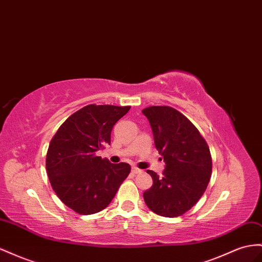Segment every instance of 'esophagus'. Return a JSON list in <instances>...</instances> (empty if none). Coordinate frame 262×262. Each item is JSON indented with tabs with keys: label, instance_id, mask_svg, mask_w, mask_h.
Masks as SVG:
<instances>
[{
	"label": "esophagus",
	"instance_id": "esophagus-1",
	"mask_svg": "<svg viewBox=\"0 0 262 262\" xmlns=\"http://www.w3.org/2000/svg\"><path fill=\"white\" fill-rule=\"evenodd\" d=\"M142 171H141L140 168H138V167H132V173L133 174H139V173H141Z\"/></svg>",
	"mask_w": 262,
	"mask_h": 262
}]
</instances>
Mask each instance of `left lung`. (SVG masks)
Wrapping results in <instances>:
<instances>
[{"label":"left lung","mask_w":262,"mask_h":262,"mask_svg":"<svg viewBox=\"0 0 262 262\" xmlns=\"http://www.w3.org/2000/svg\"><path fill=\"white\" fill-rule=\"evenodd\" d=\"M152 128L154 144L163 157L160 176L147 169L153 185L143 193L146 206L164 217H178L200 201L210 180L211 155L200 131L180 111L167 105L142 110Z\"/></svg>","instance_id":"8db88e82"}]
</instances>
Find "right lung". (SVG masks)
Listing matches in <instances>:
<instances>
[{"instance_id":"add662e5","label":"right lung","mask_w":262,"mask_h":262,"mask_svg":"<svg viewBox=\"0 0 262 262\" xmlns=\"http://www.w3.org/2000/svg\"><path fill=\"white\" fill-rule=\"evenodd\" d=\"M130 105L88 104L76 111L53 137L46 171L59 200L80 215L101 211L128 178V163L112 164L97 152L111 142V131Z\"/></svg>"}]
</instances>
